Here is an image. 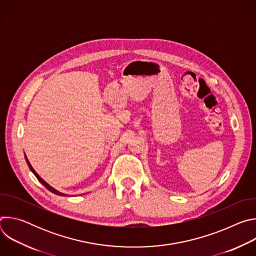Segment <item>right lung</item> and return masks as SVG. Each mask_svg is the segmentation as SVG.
Returning a JSON list of instances; mask_svg holds the SVG:
<instances>
[{"label":"right lung","instance_id":"add662e5","mask_svg":"<svg viewBox=\"0 0 256 256\" xmlns=\"http://www.w3.org/2000/svg\"><path fill=\"white\" fill-rule=\"evenodd\" d=\"M24 156H25V160H26V162H27V165H28L29 169L31 170V172H32V173H33V174L36 176V178H38V180L42 182V184H44V186H46V188H48L50 192H52V194H58V196H66V194H62V192H58L56 190H54V188H52V186H50L48 184H46V181H44V179H42V177H40V176L38 173H36V171L33 169V167L31 166L30 162L28 161V159H27V157H26L25 153H24Z\"/></svg>","mask_w":256,"mask_h":256}]
</instances>
